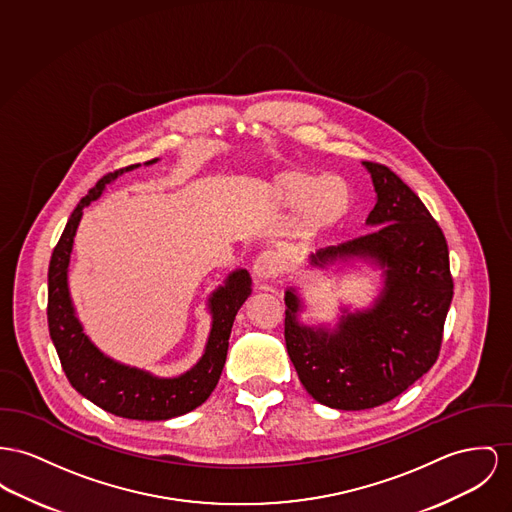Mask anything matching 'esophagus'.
Segmentation results:
<instances>
[{"instance_id":"esophagus-1","label":"esophagus","mask_w":512,"mask_h":512,"mask_svg":"<svg viewBox=\"0 0 512 512\" xmlns=\"http://www.w3.org/2000/svg\"><path fill=\"white\" fill-rule=\"evenodd\" d=\"M281 270V256L273 250H264L256 260H254V266H252V275L258 279V281H268L272 279L273 275H277Z\"/></svg>"}]
</instances>
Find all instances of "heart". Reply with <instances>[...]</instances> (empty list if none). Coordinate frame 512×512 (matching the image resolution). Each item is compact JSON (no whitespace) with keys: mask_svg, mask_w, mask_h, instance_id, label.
I'll list each match as a JSON object with an SVG mask.
<instances>
[{"mask_svg":"<svg viewBox=\"0 0 512 512\" xmlns=\"http://www.w3.org/2000/svg\"><path fill=\"white\" fill-rule=\"evenodd\" d=\"M273 198L279 204H301V223L310 235L334 229L349 211L351 196L345 180L334 174L316 176L312 172L289 171L273 180Z\"/></svg>","mask_w":512,"mask_h":512,"instance_id":"b5f03b06","label":"heart"}]
</instances>
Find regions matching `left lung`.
<instances>
[{"instance_id":"1","label":"left lung","mask_w":512,"mask_h":512,"mask_svg":"<svg viewBox=\"0 0 512 512\" xmlns=\"http://www.w3.org/2000/svg\"><path fill=\"white\" fill-rule=\"evenodd\" d=\"M363 167L375 186L367 217L375 231L320 248L308 264L376 266L384 285L373 307H341L334 326H307L299 320L303 299L285 291V345L299 380L316 402L345 411L394 400L435 365L454 289L439 223L398 174L369 161Z\"/></svg>"}]
</instances>
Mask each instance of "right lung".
Listing matches in <instances>:
<instances>
[{
    "mask_svg": "<svg viewBox=\"0 0 512 512\" xmlns=\"http://www.w3.org/2000/svg\"><path fill=\"white\" fill-rule=\"evenodd\" d=\"M157 161L159 159H151L145 163V167ZM137 167L139 165H130L126 169L106 174L73 209L68 225L50 258L48 328L64 373L81 396L118 417L137 421H165L202 406L215 390L225 367L231 328L239 308L252 293V279L246 270H235L229 273L223 285L211 293L207 301L211 330L205 343L204 355L190 371L172 378H161L104 355L83 332V326L75 314L69 295V258L83 209L103 196L106 184Z\"/></svg>",
    "mask_w": 512,
    "mask_h": 512,
    "instance_id": "right-lung-1",
    "label": "right lung"
}]
</instances>
